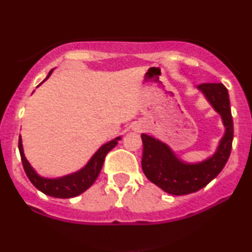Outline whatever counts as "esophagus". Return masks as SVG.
<instances>
[{
	"mask_svg": "<svg viewBox=\"0 0 252 252\" xmlns=\"http://www.w3.org/2000/svg\"><path fill=\"white\" fill-rule=\"evenodd\" d=\"M136 130H137V131H140L141 128H138V126H137V128H136Z\"/></svg>",
	"mask_w": 252,
	"mask_h": 252,
	"instance_id": "34e87169",
	"label": "esophagus"
}]
</instances>
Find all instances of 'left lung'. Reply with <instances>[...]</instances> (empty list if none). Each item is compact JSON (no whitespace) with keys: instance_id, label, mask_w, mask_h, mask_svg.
<instances>
[{"instance_id":"1","label":"left lung","mask_w":252,"mask_h":252,"mask_svg":"<svg viewBox=\"0 0 252 252\" xmlns=\"http://www.w3.org/2000/svg\"><path fill=\"white\" fill-rule=\"evenodd\" d=\"M205 99L221 118L224 135L212 155L199 162L181 160L167 143L142 134V169L149 181L173 195L194 193L210 184L226 164L233 140V122L227 89L220 83L201 84L198 88Z\"/></svg>"}]
</instances>
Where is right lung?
Instances as JSON below:
<instances>
[{"instance_id":"add662e5","label":"right lung","mask_w":252,"mask_h":252,"mask_svg":"<svg viewBox=\"0 0 252 252\" xmlns=\"http://www.w3.org/2000/svg\"><path fill=\"white\" fill-rule=\"evenodd\" d=\"M52 73H53V70L50 71V73H48V76L45 78L43 82H46ZM42 83H40L39 86L41 85ZM121 138H122L121 136H117L114 140L104 143L103 146L91 156V158H90L88 163H86L83 168H80L79 170H77V172L74 173H71V174L59 176V178H46V176L40 175L39 173L32 167L30 161H28L25 156L21 135H20L19 138V150L20 155H21L22 164H24L26 174H27L28 179H30L32 184H33L40 192L45 193L46 195L53 196V198L68 199L82 194L83 192H85L86 189H90V187L94 185V182L96 181L98 175H99L100 170H102L104 158H105L106 154H108L112 148L116 147V144Z\"/></svg>"}]
</instances>
